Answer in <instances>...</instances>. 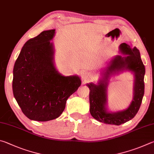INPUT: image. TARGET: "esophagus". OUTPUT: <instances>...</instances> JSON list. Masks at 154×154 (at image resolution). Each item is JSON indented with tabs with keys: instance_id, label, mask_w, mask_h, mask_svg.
<instances>
[{
	"instance_id": "esophagus-1",
	"label": "esophagus",
	"mask_w": 154,
	"mask_h": 154,
	"mask_svg": "<svg viewBox=\"0 0 154 154\" xmlns=\"http://www.w3.org/2000/svg\"><path fill=\"white\" fill-rule=\"evenodd\" d=\"M91 76V74L88 72H84L82 74V78L83 80H88L89 79V77Z\"/></svg>"
}]
</instances>
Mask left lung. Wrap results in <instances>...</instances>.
Returning <instances> with one entry per match:
<instances>
[{"label": "left lung", "instance_id": "8db88e82", "mask_svg": "<svg viewBox=\"0 0 154 154\" xmlns=\"http://www.w3.org/2000/svg\"><path fill=\"white\" fill-rule=\"evenodd\" d=\"M120 51L124 55H117L110 61L106 70L102 73L103 77L98 84L91 82L87 84L89 88L90 113L92 116L107 125H120L135 116L141 106L144 95V75L145 68L136 47L131 48L126 43L120 45ZM128 70L135 75L134 99L126 110L116 112H110L106 108V89L109 78L112 75Z\"/></svg>", "mask_w": 154, "mask_h": 154}]
</instances>
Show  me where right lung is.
<instances>
[{
	"label": "right lung",
	"instance_id": "add662e5",
	"mask_svg": "<svg viewBox=\"0 0 154 154\" xmlns=\"http://www.w3.org/2000/svg\"><path fill=\"white\" fill-rule=\"evenodd\" d=\"M55 34V29L45 30L28 40L13 67V95L23 114L32 120L58 118L67 99L81 85L78 75L64 76L56 69L51 42Z\"/></svg>",
	"mask_w": 154,
	"mask_h": 154
}]
</instances>
